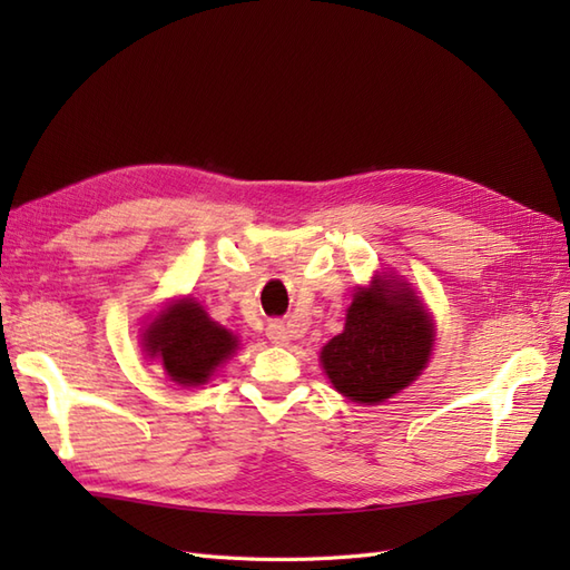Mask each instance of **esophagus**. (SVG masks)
Here are the masks:
<instances>
[{
	"mask_svg": "<svg viewBox=\"0 0 570 570\" xmlns=\"http://www.w3.org/2000/svg\"><path fill=\"white\" fill-rule=\"evenodd\" d=\"M266 335H268V340L273 344H287V340H289V331H287L283 323H271Z\"/></svg>",
	"mask_w": 570,
	"mask_h": 570,
	"instance_id": "1",
	"label": "esophagus"
}]
</instances>
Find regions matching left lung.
I'll list each match as a JSON object with an SVG mask.
<instances>
[{"mask_svg":"<svg viewBox=\"0 0 570 570\" xmlns=\"http://www.w3.org/2000/svg\"><path fill=\"white\" fill-rule=\"evenodd\" d=\"M433 342V318L411 285L375 275L354 292L344 331L321 350V366L342 396L381 404L416 381Z\"/></svg>","mask_w":570,"mask_h":570,"instance_id":"obj_1","label":"left lung"}]
</instances>
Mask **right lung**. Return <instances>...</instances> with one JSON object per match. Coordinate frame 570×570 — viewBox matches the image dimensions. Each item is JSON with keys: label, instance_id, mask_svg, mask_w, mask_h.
<instances>
[{"label": "right lung", "instance_id": "obj_1", "mask_svg": "<svg viewBox=\"0 0 570 570\" xmlns=\"http://www.w3.org/2000/svg\"><path fill=\"white\" fill-rule=\"evenodd\" d=\"M142 347L149 358H159L176 385L199 387L235 354L237 335L218 325L199 302L185 297L166 304L145 325Z\"/></svg>", "mask_w": 570, "mask_h": 570}]
</instances>
